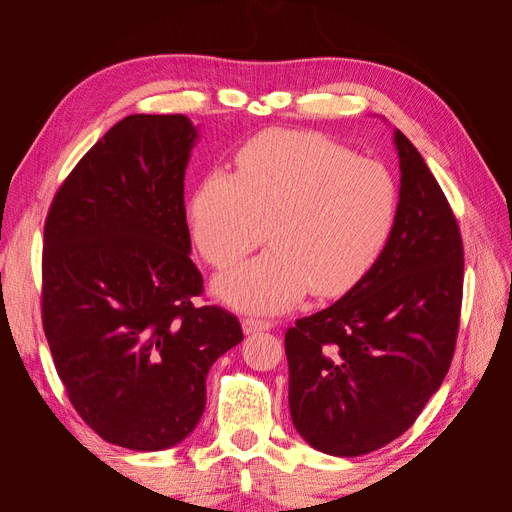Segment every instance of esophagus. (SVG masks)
Segmentation results:
<instances>
[{
    "label": "esophagus",
    "instance_id": "obj_1",
    "mask_svg": "<svg viewBox=\"0 0 512 512\" xmlns=\"http://www.w3.org/2000/svg\"><path fill=\"white\" fill-rule=\"evenodd\" d=\"M269 329H273L271 320H260V318H245L243 320V331L247 335L258 333V331H269Z\"/></svg>",
    "mask_w": 512,
    "mask_h": 512
}]
</instances>
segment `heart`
I'll return each mask as SVG.
<instances>
[{
	"label": "heart",
	"instance_id": "obj_1",
	"mask_svg": "<svg viewBox=\"0 0 512 512\" xmlns=\"http://www.w3.org/2000/svg\"><path fill=\"white\" fill-rule=\"evenodd\" d=\"M389 168L327 136L269 130L215 168L190 198L192 237L213 267H232L265 239L271 250L224 273L215 288L237 309L275 314L307 290L335 297L376 265L397 220Z\"/></svg>",
	"mask_w": 512,
	"mask_h": 512
}]
</instances>
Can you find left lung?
<instances>
[{
    "label": "left lung",
    "instance_id": "obj_1",
    "mask_svg": "<svg viewBox=\"0 0 512 512\" xmlns=\"http://www.w3.org/2000/svg\"><path fill=\"white\" fill-rule=\"evenodd\" d=\"M393 143L397 220L376 265L284 339L292 423L335 457L367 455L408 431L440 389L457 342L459 226L418 149L399 130Z\"/></svg>",
    "mask_w": 512,
    "mask_h": 512
}]
</instances>
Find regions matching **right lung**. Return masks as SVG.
<instances>
[{"instance_id": "right-lung-1", "label": "right lung", "mask_w": 512, "mask_h": 512, "mask_svg": "<svg viewBox=\"0 0 512 512\" xmlns=\"http://www.w3.org/2000/svg\"><path fill=\"white\" fill-rule=\"evenodd\" d=\"M198 130L130 115L74 166L44 224L42 324L83 421L106 442L164 451L207 404V374L243 339L237 316L196 307L183 179Z\"/></svg>"}]
</instances>
